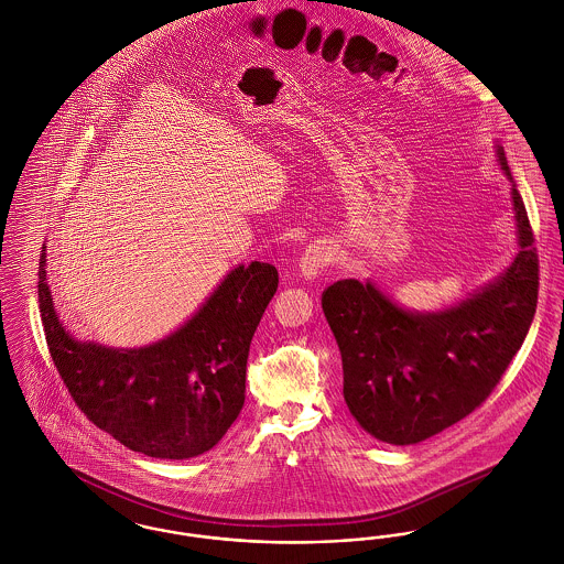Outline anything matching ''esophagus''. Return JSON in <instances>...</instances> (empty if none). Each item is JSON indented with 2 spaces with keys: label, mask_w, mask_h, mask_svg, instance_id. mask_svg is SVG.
<instances>
[{
  "label": "esophagus",
  "mask_w": 564,
  "mask_h": 564,
  "mask_svg": "<svg viewBox=\"0 0 564 564\" xmlns=\"http://www.w3.org/2000/svg\"><path fill=\"white\" fill-rule=\"evenodd\" d=\"M332 260H334V253H332L329 247H325V245H308L306 251L300 258V272L306 279H313L323 269H327L332 264Z\"/></svg>",
  "instance_id": "obj_1"
}]
</instances>
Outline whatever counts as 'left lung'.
<instances>
[{
    "label": "left lung",
    "mask_w": 564,
    "mask_h": 564,
    "mask_svg": "<svg viewBox=\"0 0 564 564\" xmlns=\"http://www.w3.org/2000/svg\"><path fill=\"white\" fill-rule=\"evenodd\" d=\"M501 169L511 180L503 150ZM520 253L482 292L435 315L408 313L372 283L345 279L322 295L343 355L345 402L376 440L423 442L480 408L535 317L539 256L522 196L511 188Z\"/></svg>",
    "instance_id": "left-lung-1"
}]
</instances>
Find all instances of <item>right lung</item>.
Returning a JSON list of instances; mask_svg holds the SVG:
<instances>
[{
  "mask_svg": "<svg viewBox=\"0 0 564 564\" xmlns=\"http://www.w3.org/2000/svg\"><path fill=\"white\" fill-rule=\"evenodd\" d=\"M40 253L37 302L54 368L90 423L134 453L154 458L203 455L224 437L245 403L251 338L279 272L237 267L177 332L143 349L78 343L58 322Z\"/></svg>",
  "mask_w": 564,
  "mask_h": 564,
  "instance_id": "1",
  "label": "right lung"
}]
</instances>
